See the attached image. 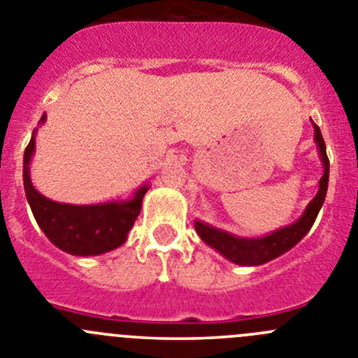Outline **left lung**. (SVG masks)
<instances>
[{
  "instance_id": "obj_1",
  "label": "left lung",
  "mask_w": 358,
  "mask_h": 358,
  "mask_svg": "<svg viewBox=\"0 0 358 358\" xmlns=\"http://www.w3.org/2000/svg\"><path fill=\"white\" fill-rule=\"evenodd\" d=\"M313 125H315V141L318 145V152L323 162V176L320 180L318 194L307 205L302 217L296 222H293V224L277 229V231L262 236V238H242V236H235L228 231L213 228V226L201 222V220H196L194 228L198 231V235L201 236L203 242L208 243L217 252H220L224 258L236 263V265L258 266L263 265V263L272 262L277 256L288 252L292 247H295L309 233V229L315 224L316 217H318L323 201H325L327 189H329L330 166L329 157H327L325 141L322 138V130H320V127L316 123H313Z\"/></svg>"
}]
</instances>
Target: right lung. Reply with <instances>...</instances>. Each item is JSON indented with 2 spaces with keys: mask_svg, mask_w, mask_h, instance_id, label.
<instances>
[{
  "mask_svg": "<svg viewBox=\"0 0 358 358\" xmlns=\"http://www.w3.org/2000/svg\"><path fill=\"white\" fill-rule=\"evenodd\" d=\"M45 122V115L40 123ZM35 152V132L24 152V190L36 224L58 249L72 256H96L125 243L127 235L141 212V203L148 185L129 201H111L100 205H69L42 196L29 178V162Z\"/></svg>",
  "mask_w": 358,
  "mask_h": 358,
  "instance_id": "obj_1",
  "label": "right lung"
}]
</instances>
